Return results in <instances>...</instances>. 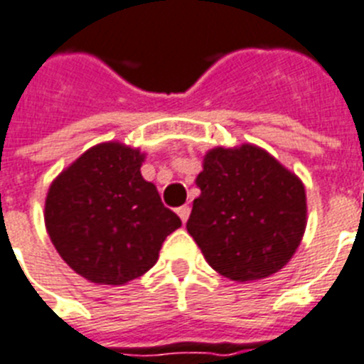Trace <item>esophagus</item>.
Wrapping results in <instances>:
<instances>
[{"mask_svg":"<svg viewBox=\"0 0 364 364\" xmlns=\"http://www.w3.org/2000/svg\"><path fill=\"white\" fill-rule=\"evenodd\" d=\"M176 214L180 216L182 223H186V222H188V218H190V206H188V205L180 206V208H176Z\"/></svg>","mask_w":364,"mask_h":364,"instance_id":"34e87169","label":"esophagus"}]
</instances>
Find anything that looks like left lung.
<instances>
[{"instance_id":"1","label":"left lung","mask_w":364,"mask_h":364,"mask_svg":"<svg viewBox=\"0 0 364 364\" xmlns=\"http://www.w3.org/2000/svg\"><path fill=\"white\" fill-rule=\"evenodd\" d=\"M186 229L206 263L232 282L284 269L306 229V191L297 174L267 150L244 142L203 158Z\"/></svg>"}]
</instances>
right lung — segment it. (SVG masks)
<instances>
[{
    "label": "right lung",
    "mask_w": 364,
    "mask_h": 364,
    "mask_svg": "<svg viewBox=\"0 0 364 364\" xmlns=\"http://www.w3.org/2000/svg\"><path fill=\"white\" fill-rule=\"evenodd\" d=\"M139 148L109 141L88 148L52 180L45 228L77 274L124 286L152 269L165 238L182 225L141 174Z\"/></svg>",
    "instance_id": "right-lung-1"
}]
</instances>
